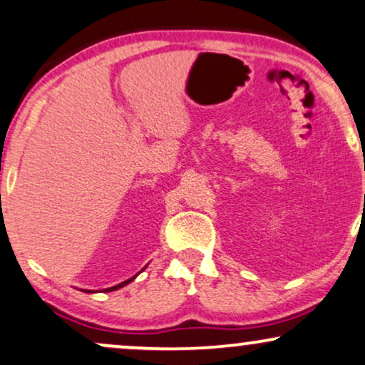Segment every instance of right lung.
I'll return each instance as SVG.
<instances>
[{
	"mask_svg": "<svg viewBox=\"0 0 365 365\" xmlns=\"http://www.w3.org/2000/svg\"><path fill=\"white\" fill-rule=\"evenodd\" d=\"M133 281V277L132 279H128V281H125V282H121V284H118V286H113V287H108L106 291H115V289H118V287H123V286H127L128 282H132ZM89 292V291H88Z\"/></svg>",
	"mask_w": 365,
	"mask_h": 365,
	"instance_id": "1",
	"label": "right lung"
}]
</instances>
